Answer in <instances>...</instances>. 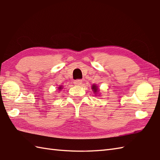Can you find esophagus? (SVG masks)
I'll list each match as a JSON object with an SVG mask.
<instances>
[{
    "mask_svg": "<svg viewBox=\"0 0 160 160\" xmlns=\"http://www.w3.org/2000/svg\"><path fill=\"white\" fill-rule=\"evenodd\" d=\"M82 81L81 80H76L74 81L73 84H74V85H76V86H80L82 84Z\"/></svg>",
    "mask_w": 160,
    "mask_h": 160,
    "instance_id": "obj_1",
    "label": "esophagus"
}]
</instances>
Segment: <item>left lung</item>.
<instances>
[{
  "mask_svg": "<svg viewBox=\"0 0 160 160\" xmlns=\"http://www.w3.org/2000/svg\"><path fill=\"white\" fill-rule=\"evenodd\" d=\"M92 89L93 90V92L94 93H96L97 92H98V87H97L96 84H93V86L92 87Z\"/></svg>",
  "mask_w": 160,
  "mask_h": 160,
  "instance_id": "obj_1",
  "label": "left lung"
}]
</instances>
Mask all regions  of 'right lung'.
Returning a JSON list of instances; mask_svg holds the SVG:
<instances>
[{
    "instance_id": "1",
    "label": "right lung",
    "mask_w": 160,
    "mask_h": 160,
    "mask_svg": "<svg viewBox=\"0 0 160 160\" xmlns=\"http://www.w3.org/2000/svg\"><path fill=\"white\" fill-rule=\"evenodd\" d=\"M62 89V86L58 87V89H59V90H60V89Z\"/></svg>"
}]
</instances>
